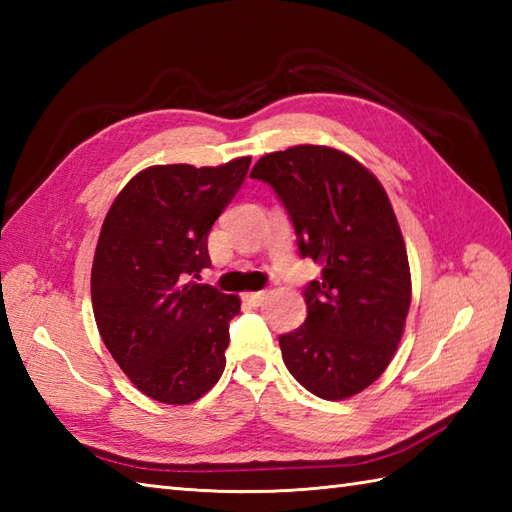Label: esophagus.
<instances>
[{
    "label": "esophagus",
    "instance_id": "esophagus-1",
    "mask_svg": "<svg viewBox=\"0 0 512 512\" xmlns=\"http://www.w3.org/2000/svg\"><path fill=\"white\" fill-rule=\"evenodd\" d=\"M266 299V290H255V292H244V301H248L250 306H262V301Z\"/></svg>",
    "mask_w": 512,
    "mask_h": 512
}]
</instances>
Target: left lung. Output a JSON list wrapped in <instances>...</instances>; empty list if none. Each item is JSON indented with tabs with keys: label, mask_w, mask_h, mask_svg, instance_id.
Wrapping results in <instances>:
<instances>
[{
	"label": "left lung",
	"mask_w": 512,
	"mask_h": 512,
	"mask_svg": "<svg viewBox=\"0 0 512 512\" xmlns=\"http://www.w3.org/2000/svg\"><path fill=\"white\" fill-rule=\"evenodd\" d=\"M295 224L301 257L321 266L303 292L308 319L279 336L288 372L310 394L345 400L385 372L405 332L411 273L387 191L341 149L297 145L257 160Z\"/></svg>",
	"instance_id": "8db88e82"
}]
</instances>
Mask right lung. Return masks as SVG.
I'll return each mask as SVG.
<instances>
[{"label":"right lung","mask_w":512,"mask_h":512,"mask_svg":"<svg viewBox=\"0 0 512 512\" xmlns=\"http://www.w3.org/2000/svg\"><path fill=\"white\" fill-rule=\"evenodd\" d=\"M250 156L217 167L154 165L129 180L101 226L92 308L127 378L165 405L202 398L226 365L237 295L195 284L206 237L242 187Z\"/></svg>","instance_id":"add662e5"}]
</instances>
